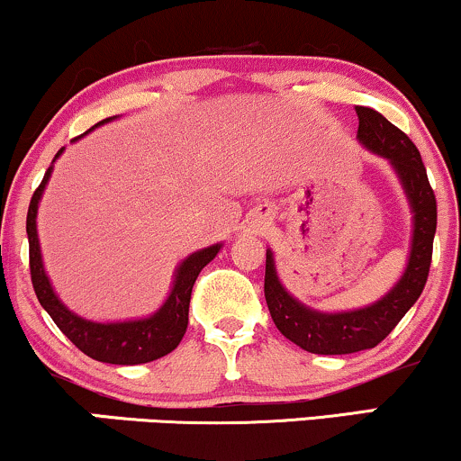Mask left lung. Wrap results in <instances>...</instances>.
I'll return each mask as SVG.
<instances>
[{
	"instance_id": "8db88e82",
	"label": "left lung",
	"mask_w": 461,
	"mask_h": 461,
	"mask_svg": "<svg viewBox=\"0 0 461 461\" xmlns=\"http://www.w3.org/2000/svg\"><path fill=\"white\" fill-rule=\"evenodd\" d=\"M356 113L359 119L357 140L368 151L385 158L399 176L414 212V231L405 273L393 290L366 308L333 314L312 310L294 299L279 282L273 253L267 249L264 297L273 322L290 342L319 356H345L377 347L420 297L431 267L438 205L420 153L414 142L377 110L356 105Z\"/></svg>"
}]
</instances>
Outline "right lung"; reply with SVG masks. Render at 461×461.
I'll return each instance as SVG.
<instances>
[{
	"instance_id": "obj_1",
	"label": "right lung",
	"mask_w": 461,
	"mask_h": 461,
	"mask_svg": "<svg viewBox=\"0 0 461 461\" xmlns=\"http://www.w3.org/2000/svg\"><path fill=\"white\" fill-rule=\"evenodd\" d=\"M110 119L99 121L95 128L108 123ZM82 139V136H79ZM77 140V139H73ZM65 151L62 147L56 153V158ZM54 158V160H56ZM54 167L47 168L43 182L34 190L28 208V221H25V230H28L30 242V275L34 293L39 297L47 314L54 319L68 340L76 345L79 351L86 353L88 357L97 359L105 364H121V366H134V364H147L153 359L167 356L182 342L184 333L188 327V305L193 285L197 282L201 268L208 262L214 260L216 253L221 251V245H212L199 249V251L190 253V256L177 267L176 279H173V288L168 297L160 305V310L153 312L147 319L136 321H121V322H95L77 316L58 299V294L51 288L50 277H47L43 267V256H41L39 234H36V212H39V201L43 197V190L50 182Z\"/></svg>"
}]
</instances>
